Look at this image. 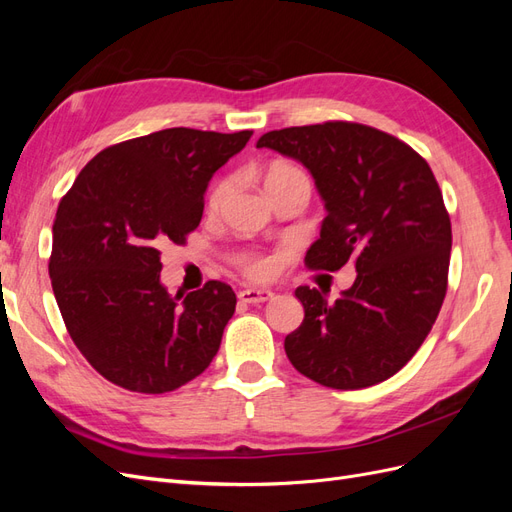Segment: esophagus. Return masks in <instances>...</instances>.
Instances as JSON below:
<instances>
[{
	"mask_svg": "<svg viewBox=\"0 0 512 512\" xmlns=\"http://www.w3.org/2000/svg\"><path fill=\"white\" fill-rule=\"evenodd\" d=\"M273 297V292L267 288H245L239 292V299L243 303H262V301H269Z\"/></svg>",
	"mask_w": 512,
	"mask_h": 512,
	"instance_id": "1",
	"label": "esophagus"
}]
</instances>
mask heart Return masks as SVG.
I'll list each match as a JSON object with an SVG mask.
<instances>
[{
    "label": "heart",
    "instance_id": "b5f03b06",
    "mask_svg": "<svg viewBox=\"0 0 512 512\" xmlns=\"http://www.w3.org/2000/svg\"><path fill=\"white\" fill-rule=\"evenodd\" d=\"M294 173H301L299 168L294 166H288V164H277L269 170L267 175V181H273V179H280V177H286V175H294ZM232 192V181L230 179H222L218 185H215L213 192H211V198H209V207L211 209H220L226 198L230 196ZM241 267L243 271L254 277V280H267V277L273 275L275 271V260L271 256H243L241 258Z\"/></svg>",
    "mask_w": 512,
    "mask_h": 512
}]
</instances>
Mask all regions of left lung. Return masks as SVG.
I'll use <instances>...</instances> for the list:
<instances>
[{
    "mask_svg": "<svg viewBox=\"0 0 512 512\" xmlns=\"http://www.w3.org/2000/svg\"><path fill=\"white\" fill-rule=\"evenodd\" d=\"M314 177L327 218L309 245L312 269H356L333 303L294 290L305 318L284 339L294 369L331 389H365L404 367L429 335L446 294L451 220L429 164L399 138L348 121L262 134Z\"/></svg>",
    "mask_w": 512,
    "mask_h": 512,
    "instance_id": "8db88e82",
    "label": "left lung"
}]
</instances>
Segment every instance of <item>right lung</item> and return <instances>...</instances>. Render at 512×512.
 <instances>
[{
	"label": "right lung",
	"mask_w": 512,
	"mask_h": 512,
	"mask_svg": "<svg viewBox=\"0 0 512 512\" xmlns=\"http://www.w3.org/2000/svg\"><path fill=\"white\" fill-rule=\"evenodd\" d=\"M168 128L100 151L61 198L49 275L61 318L98 374L136 393L194 380L220 350L237 297L224 282L181 299L160 282L162 247L203 218L215 170L250 141Z\"/></svg>",
	"instance_id": "right-lung-1"
}]
</instances>
